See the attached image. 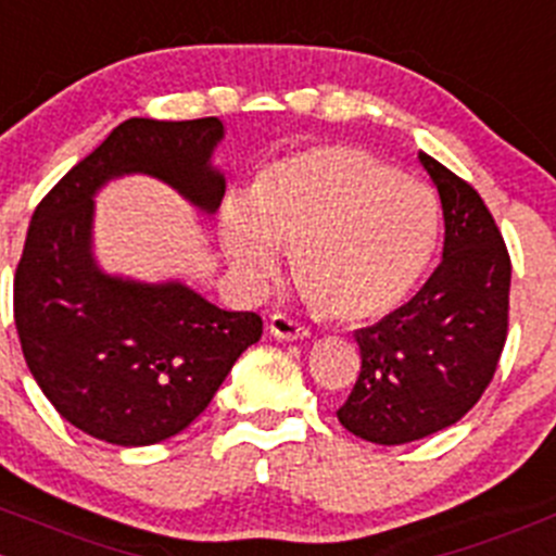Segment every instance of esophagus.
Returning <instances> with one entry per match:
<instances>
[{"instance_id": "esophagus-1", "label": "esophagus", "mask_w": 556, "mask_h": 556, "mask_svg": "<svg viewBox=\"0 0 556 556\" xmlns=\"http://www.w3.org/2000/svg\"><path fill=\"white\" fill-rule=\"evenodd\" d=\"M268 331H271L277 340H288V342L307 340L309 337L307 326L299 324V320H293L290 315H282V313L271 315V320H268Z\"/></svg>"}]
</instances>
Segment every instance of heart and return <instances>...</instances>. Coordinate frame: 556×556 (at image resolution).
<instances>
[{
  "mask_svg": "<svg viewBox=\"0 0 556 556\" xmlns=\"http://www.w3.org/2000/svg\"><path fill=\"white\" fill-rule=\"evenodd\" d=\"M439 205L428 186L395 175L354 144H315L274 161L243 200L222 205L219 241L254 290L279 277L290 252L309 307L337 324L395 313L435 247Z\"/></svg>",
  "mask_w": 556,
  "mask_h": 556,
  "instance_id": "1",
  "label": "heart"
}]
</instances>
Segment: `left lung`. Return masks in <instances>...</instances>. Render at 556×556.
<instances>
[{"mask_svg": "<svg viewBox=\"0 0 556 556\" xmlns=\"http://www.w3.org/2000/svg\"><path fill=\"white\" fill-rule=\"evenodd\" d=\"M444 211V252L412 302L356 331L362 370L342 428L406 444L458 422L494 378L507 340L510 254L482 197L419 150Z\"/></svg>", "mask_w": 556, "mask_h": 556, "instance_id": "8db88e82", "label": "left lung"}]
</instances>
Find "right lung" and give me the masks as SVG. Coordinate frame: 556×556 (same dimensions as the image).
Segmentation results:
<instances>
[{
  "label": "right lung",
  "instance_id": "1",
  "mask_svg": "<svg viewBox=\"0 0 556 556\" xmlns=\"http://www.w3.org/2000/svg\"><path fill=\"white\" fill-rule=\"evenodd\" d=\"M222 137L219 117H131L35 207L13 279L15 329L51 406L92 439L148 447L180 433L261 340V315L227 313L184 282L112 277L92 257V197L121 175L164 180L216 214Z\"/></svg>",
  "mask_w": 556,
  "mask_h": 556
}]
</instances>
